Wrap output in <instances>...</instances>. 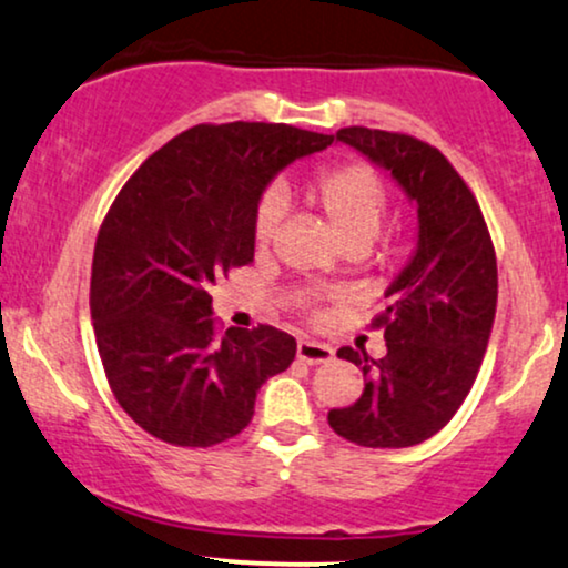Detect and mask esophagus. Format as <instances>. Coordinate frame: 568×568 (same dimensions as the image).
<instances>
[{
  "label": "esophagus",
  "mask_w": 568,
  "mask_h": 568,
  "mask_svg": "<svg viewBox=\"0 0 568 568\" xmlns=\"http://www.w3.org/2000/svg\"><path fill=\"white\" fill-rule=\"evenodd\" d=\"M296 354L298 359L306 362V365H325V362H331L336 354H333V349L327 344H320V341H298L296 346Z\"/></svg>",
  "instance_id": "obj_1"
}]
</instances>
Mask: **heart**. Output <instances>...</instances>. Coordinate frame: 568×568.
Here are the masks:
<instances>
[{
	"instance_id": "heart-1",
	"label": "heart",
	"mask_w": 568,
	"mask_h": 568,
	"mask_svg": "<svg viewBox=\"0 0 568 568\" xmlns=\"http://www.w3.org/2000/svg\"><path fill=\"white\" fill-rule=\"evenodd\" d=\"M312 193L346 248H367L378 237L386 214V190L371 169L359 163L327 169L314 180ZM283 214L285 197L277 190H270L254 216V237L258 245H266L275 237Z\"/></svg>"
}]
</instances>
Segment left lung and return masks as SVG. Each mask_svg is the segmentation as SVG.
Returning a JSON list of instances; mask_svg holds the SVG:
<instances>
[{
  "instance_id": "1",
  "label": "left lung",
  "mask_w": 568,
  "mask_h": 568,
  "mask_svg": "<svg viewBox=\"0 0 568 568\" xmlns=\"http://www.w3.org/2000/svg\"><path fill=\"white\" fill-rule=\"evenodd\" d=\"M336 142L392 174L418 211V235L375 317L386 357L338 349L365 375V392L327 423L359 447H413L453 420L479 373L497 306L495 248L474 193L439 150L367 126L338 129Z\"/></svg>"
}]
</instances>
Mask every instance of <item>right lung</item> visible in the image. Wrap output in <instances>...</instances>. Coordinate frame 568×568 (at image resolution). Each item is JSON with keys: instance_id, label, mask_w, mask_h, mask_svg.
<instances>
[{"instance_id": "obj_1", "label": "right lung", "mask_w": 568, "mask_h": 568, "mask_svg": "<svg viewBox=\"0 0 568 568\" xmlns=\"http://www.w3.org/2000/svg\"><path fill=\"white\" fill-rule=\"evenodd\" d=\"M331 142L288 124H201L121 187L94 243L89 304L108 384L155 439H232L254 418L264 381L296 357V338L272 325L219 336L209 288L254 258L270 182Z\"/></svg>"}]
</instances>
